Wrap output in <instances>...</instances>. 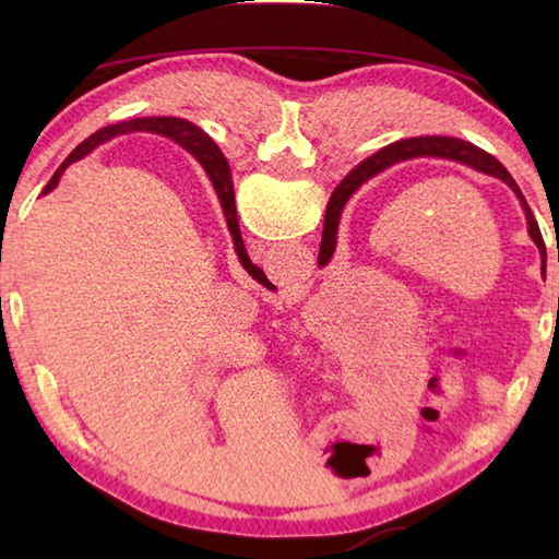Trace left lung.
I'll use <instances>...</instances> for the list:
<instances>
[{
	"label": "left lung",
	"mask_w": 559,
	"mask_h": 559,
	"mask_svg": "<svg viewBox=\"0 0 559 559\" xmlns=\"http://www.w3.org/2000/svg\"><path fill=\"white\" fill-rule=\"evenodd\" d=\"M179 145L185 150L187 143L182 140H177ZM216 145V143H214ZM192 153V150H189ZM416 157H439V159H451V163H461L471 169H476V173H484L500 179V182H506L510 189H513L520 206H523L525 212V219H527V234L530 239L535 241L537 249H545V241H543V234H540V226H537L533 212H530V206L525 202L523 192H520V187L515 185V179L510 177L508 169L498 163V159L486 153V150L476 147L473 143H466V140L461 138H449V135H424V138H406L400 140V143H392L382 147L380 153L370 155L367 159H362L353 173H349L340 187L333 192L328 202V210H325V224H323V241H320V263H328L333 259L335 253V246H337V226H340V216H343V210L349 197H353L359 187H362L367 179H372L374 175L384 173L386 167L392 165H400L406 163V159H416ZM226 175H229V163H226V157L219 147H216V185H222Z\"/></svg>",
	"instance_id": "1"
}]
</instances>
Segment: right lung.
<instances>
[{
    "label": "right lung",
    "mask_w": 559,
    "mask_h": 559,
    "mask_svg": "<svg viewBox=\"0 0 559 559\" xmlns=\"http://www.w3.org/2000/svg\"><path fill=\"white\" fill-rule=\"evenodd\" d=\"M143 130L145 132H157V135H165V138H173V140H182V143H187V147L192 150L194 159L204 167V173L210 175L212 185L216 189V197H219L222 212L226 216V226H229V234L234 239V249H236V257H239V263L251 278L261 281L263 271H259L257 263H251L249 253H246L241 231H239V219H236V204H234L231 173L226 175L222 185H216V145H214V140L197 126H192L189 120H179V118H135V120H122V122H116V126H108V128H103L98 132H93V135L88 140H83V143L75 147L69 157H66V163L59 169H56L51 182L44 187V194H49L51 189H56V185H59V179H61L66 167L75 163V159L86 157L91 150H96L100 143H106V140L118 138V135H128V132H143Z\"/></svg>",
    "instance_id": "1"
}]
</instances>
